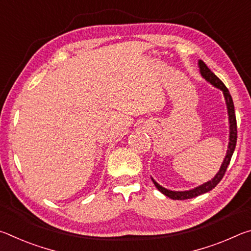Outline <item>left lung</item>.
I'll use <instances>...</instances> for the list:
<instances>
[{"label":"left lung","instance_id":"8db88e82","mask_svg":"<svg viewBox=\"0 0 251 251\" xmlns=\"http://www.w3.org/2000/svg\"><path fill=\"white\" fill-rule=\"evenodd\" d=\"M199 69H201V73L203 78H206L208 82L214 85L215 87L222 90L224 93L225 100H226L227 108H228V115H229V124H230V130H229V144H228V150L226 157L222 164V167H220L219 172L216 174V176L212 178L211 180L205 182L201 186H198L196 188L187 190V192H173V190H168L160 185L157 184V182L152 179L156 188L159 190L160 193H163L165 196H167L172 199H178V201H185V199H190L194 197H197L199 195H202L207 192H209L212 188H215L216 186L219 184V181L223 179L225 173L227 171V167L229 163H230L231 156L233 154V151H235L236 143H237V121H236V114H235V106H233V101L231 99L230 93H229L228 88L225 86V84L220 80L217 76H216L212 72L208 69V66L203 63L202 61H199Z\"/></svg>","mask_w":251,"mask_h":251}]
</instances>
